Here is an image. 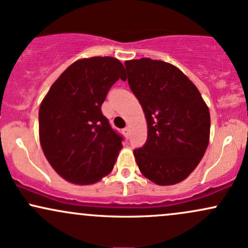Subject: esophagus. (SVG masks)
Wrapping results in <instances>:
<instances>
[{
	"label": "esophagus",
	"instance_id": "obj_1",
	"mask_svg": "<svg viewBox=\"0 0 248 248\" xmlns=\"http://www.w3.org/2000/svg\"><path fill=\"white\" fill-rule=\"evenodd\" d=\"M122 133H124V137L128 138V137H129V128H128V127H126V128L122 129Z\"/></svg>",
	"mask_w": 248,
	"mask_h": 248
}]
</instances>
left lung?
Returning a JSON list of instances; mask_svg holds the SVG:
<instances>
[{"label":"left lung","mask_w":248,"mask_h":248,"mask_svg":"<svg viewBox=\"0 0 248 248\" xmlns=\"http://www.w3.org/2000/svg\"><path fill=\"white\" fill-rule=\"evenodd\" d=\"M124 66L148 128L146 143L134 151L139 170L156 185L178 184L195 170L207 149V105L194 83L173 64L143 58Z\"/></svg>","instance_id":"obj_1"}]
</instances>
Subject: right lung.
I'll return each instance as SVG.
<instances>
[{
	"label": "right lung",
	"mask_w": 248,
	"mask_h": 248,
	"mask_svg": "<svg viewBox=\"0 0 248 248\" xmlns=\"http://www.w3.org/2000/svg\"><path fill=\"white\" fill-rule=\"evenodd\" d=\"M119 78L126 80L118 59L78 60L60 75L41 102V147L64 180L91 185L113 170L124 138L111 128L101 106Z\"/></svg>",
	"instance_id": "1"
}]
</instances>
